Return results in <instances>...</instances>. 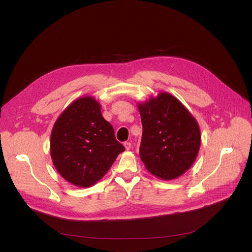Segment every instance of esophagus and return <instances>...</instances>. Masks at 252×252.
<instances>
[{
  "label": "esophagus",
  "mask_w": 252,
  "mask_h": 252,
  "mask_svg": "<svg viewBox=\"0 0 252 252\" xmlns=\"http://www.w3.org/2000/svg\"><path fill=\"white\" fill-rule=\"evenodd\" d=\"M124 147H125V149H126L127 151H129V150L131 149V143L128 142V141H126V142H124Z\"/></svg>",
  "instance_id": "1"
}]
</instances>
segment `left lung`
I'll return each instance as SVG.
<instances>
[{"mask_svg": "<svg viewBox=\"0 0 252 252\" xmlns=\"http://www.w3.org/2000/svg\"><path fill=\"white\" fill-rule=\"evenodd\" d=\"M142 123L139 156L148 171L171 181L189 170L201 146L195 117L175 96L161 91L137 102Z\"/></svg>", "mask_w": 252, "mask_h": 252, "instance_id": "left-lung-1", "label": "left lung"}]
</instances>
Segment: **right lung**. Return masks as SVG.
Segmentation results:
<instances>
[{"instance_id":"right-lung-1","label":"right lung","mask_w":252,"mask_h":252,"mask_svg":"<svg viewBox=\"0 0 252 252\" xmlns=\"http://www.w3.org/2000/svg\"><path fill=\"white\" fill-rule=\"evenodd\" d=\"M100 109L99 101L91 95L79 97L58 116L51 131L53 165L66 182L76 187L96 184L118 155L125 151Z\"/></svg>"}]
</instances>
